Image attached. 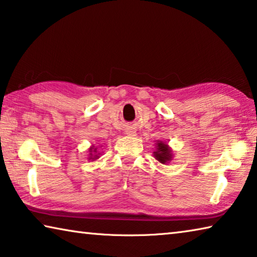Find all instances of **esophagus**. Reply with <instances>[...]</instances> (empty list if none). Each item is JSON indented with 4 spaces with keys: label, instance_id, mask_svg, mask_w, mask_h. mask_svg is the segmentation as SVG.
<instances>
[{
    "label": "esophagus",
    "instance_id": "obj_1",
    "mask_svg": "<svg viewBox=\"0 0 257 257\" xmlns=\"http://www.w3.org/2000/svg\"><path fill=\"white\" fill-rule=\"evenodd\" d=\"M127 135L128 136H135V132H132V130H130V132H127Z\"/></svg>",
    "mask_w": 257,
    "mask_h": 257
}]
</instances>
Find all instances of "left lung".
<instances>
[{
	"mask_svg": "<svg viewBox=\"0 0 257 257\" xmlns=\"http://www.w3.org/2000/svg\"><path fill=\"white\" fill-rule=\"evenodd\" d=\"M173 152L170 149L167 143L162 142V141H158L155 144V151L153 152L154 158L159 161L160 163L167 164L170 163V161H172L173 158Z\"/></svg>",
	"mask_w": 257,
	"mask_h": 257,
	"instance_id": "1",
	"label": "left lung"
}]
</instances>
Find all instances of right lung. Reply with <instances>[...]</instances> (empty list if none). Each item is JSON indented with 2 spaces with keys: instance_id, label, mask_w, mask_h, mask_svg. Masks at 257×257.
<instances>
[{
  "instance_id": "right-lung-1",
  "label": "right lung",
  "mask_w": 257,
  "mask_h": 257,
  "mask_svg": "<svg viewBox=\"0 0 257 257\" xmlns=\"http://www.w3.org/2000/svg\"><path fill=\"white\" fill-rule=\"evenodd\" d=\"M88 152H89V154H88V160L89 161L97 160L99 158V154H101V153H98V152H97V147H95L94 145L89 147Z\"/></svg>"
}]
</instances>
